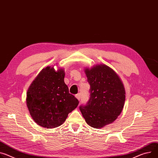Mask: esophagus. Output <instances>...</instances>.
Instances as JSON below:
<instances>
[{"label":"esophagus","instance_id":"esophagus-1","mask_svg":"<svg viewBox=\"0 0 158 158\" xmlns=\"http://www.w3.org/2000/svg\"><path fill=\"white\" fill-rule=\"evenodd\" d=\"M75 97H76L78 101H80V98H81V94H77V95H75Z\"/></svg>","mask_w":158,"mask_h":158}]
</instances>
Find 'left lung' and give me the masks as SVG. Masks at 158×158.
Returning <instances> with one entry per match:
<instances>
[{
    "label": "left lung",
    "mask_w": 158,
    "mask_h": 158,
    "mask_svg": "<svg viewBox=\"0 0 158 158\" xmlns=\"http://www.w3.org/2000/svg\"><path fill=\"white\" fill-rule=\"evenodd\" d=\"M85 72L90 85V99L80 110L89 125L100 128L113 123L122 111L125 88L116 72L105 64L86 68Z\"/></svg>",
    "instance_id": "left-lung-1"
}]
</instances>
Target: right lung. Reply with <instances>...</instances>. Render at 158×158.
I'll list each match as a JSON object with an SVG mask.
<instances>
[{
  "label": "right lung",
  "mask_w": 158,
  "mask_h": 158,
  "mask_svg": "<svg viewBox=\"0 0 158 158\" xmlns=\"http://www.w3.org/2000/svg\"><path fill=\"white\" fill-rule=\"evenodd\" d=\"M63 69L44 68L31 83L28 91L27 105L33 119L47 128L58 127L78 106L79 101L69 94L64 81Z\"/></svg>",
  "instance_id": "1"
}]
</instances>
